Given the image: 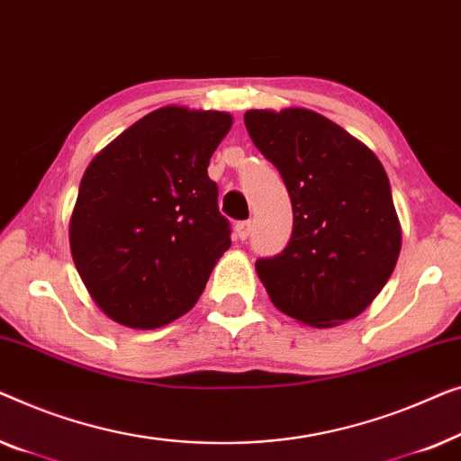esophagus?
<instances>
[{
  "mask_svg": "<svg viewBox=\"0 0 461 461\" xmlns=\"http://www.w3.org/2000/svg\"><path fill=\"white\" fill-rule=\"evenodd\" d=\"M250 230H252L250 221H238V223H236V236H238L240 240L249 238V236H250Z\"/></svg>",
  "mask_w": 461,
  "mask_h": 461,
  "instance_id": "esophagus-1",
  "label": "esophagus"
}]
</instances>
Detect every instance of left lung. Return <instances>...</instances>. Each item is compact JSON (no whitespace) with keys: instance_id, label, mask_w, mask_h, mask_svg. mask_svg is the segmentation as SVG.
<instances>
[{"instance_id":"left-lung-1","label":"left lung","mask_w":461,"mask_h":461,"mask_svg":"<svg viewBox=\"0 0 461 461\" xmlns=\"http://www.w3.org/2000/svg\"><path fill=\"white\" fill-rule=\"evenodd\" d=\"M244 125L293 203L288 246L255 265L271 303L315 328L353 320L384 288L401 252L384 167L313 110H246Z\"/></svg>"}]
</instances>
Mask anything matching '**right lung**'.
<instances>
[{"label": "right lung", "instance_id": "1", "mask_svg": "<svg viewBox=\"0 0 461 461\" xmlns=\"http://www.w3.org/2000/svg\"><path fill=\"white\" fill-rule=\"evenodd\" d=\"M231 122L217 110L158 108L83 173L70 252L89 296L113 321L167 326L203 294L231 244L206 171Z\"/></svg>", "mask_w": 461, "mask_h": 461}]
</instances>
